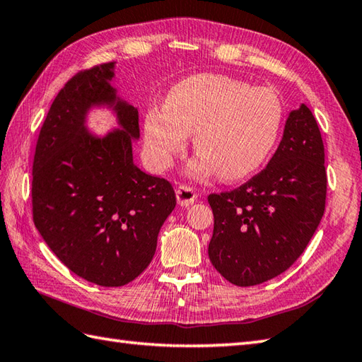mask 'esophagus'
<instances>
[{"instance_id":"1","label":"esophagus","mask_w":362,"mask_h":362,"mask_svg":"<svg viewBox=\"0 0 362 362\" xmlns=\"http://www.w3.org/2000/svg\"><path fill=\"white\" fill-rule=\"evenodd\" d=\"M175 196H177V202L182 206H188L191 204H194L197 193L193 187H188V185H179L175 191Z\"/></svg>"}]
</instances>
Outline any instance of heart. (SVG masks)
Wrapping results in <instances>:
<instances>
[{
    "instance_id": "obj_1",
    "label": "heart",
    "mask_w": 362,
    "mask_h": 362,
    "mask_svg": "<svg viewBox=\"0 0 362 362\" xmlns=\"http://www.w3.org/2000/svg\"><path fill=\"white\" fill-rule=\"evenodd\" d=\"M281 104L272 90L221 74H197L169 91L165 107L144 115V144L157 169L171 166L194 135L193 171L214 169L221 179L238 180L267 158L279 136Z\"/></svg>"
}]
</instances>
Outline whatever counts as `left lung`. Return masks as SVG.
I'll return each mask as SVG.
<instances>
[{
    "mask_svg": "<svg viewBox=\"0 0 362 362\" xmlns=\"http://www.w3.org/2000/svg\"><path fill=\"white\" fill-rule=\"evenodd\" d=\"M327 201L325 149L306 105L291 112L267 166L232 191L211 193L214 228L209 255L236 286H255L302 255Z\"/></svg>",
    "mask_w": 362,
    "mask_h": 362,
    "instance_id": "1",
    "label": "left lung"
}]
</instances>
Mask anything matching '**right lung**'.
Listing matches in <instances>:
<instances>
[{
  "label": "right lung",
  "instance_id": "1",
  "mask_svg": "<svg viewBox=\"0 0 362 362\" xmlns=\"http://www.w3.org/2000/svg\"><path fill=\"white\" fill-rule=\"evenodd\" d=\"M113 64L81 70L59 91L38 134L33 219L45 243L76 275L115 288L135 280L157 249L175 206L171 183L134 163L138 112L117 101ZM115 103L122 131L103 141L85 132L91 103Z\"/></svg>",
  "mask_w": 362,
  "mask_h": 362
}]
</instances>
